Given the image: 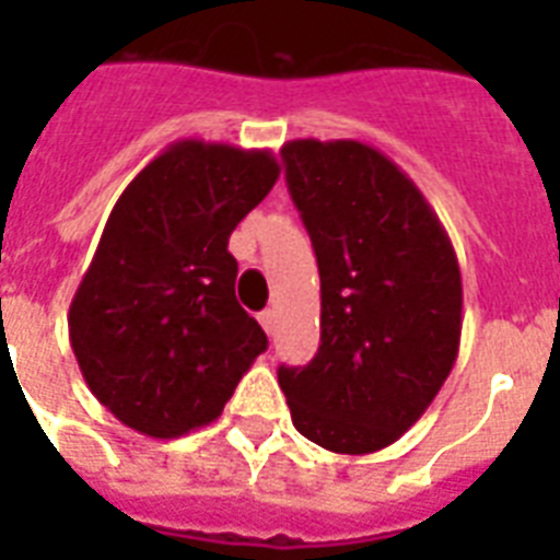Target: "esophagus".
Wrapping results in <instances>:
<instances>
[{
	"mask_svg": "<svg viewBox=\"0 0 560 560\" xmlns=\"http://www.w3.org/2000/svg\"><path fill=\"white\" fill-rule=\"evenodd\" d=\"M258 323H261V328L267 334L276 331V311H261V316H258Z\"/></svg>",
	"mask_w": 560,
	"mask_h": 560,
	"instance_id": "obj_1",
	"label": "esophagus"
}]
</instances>
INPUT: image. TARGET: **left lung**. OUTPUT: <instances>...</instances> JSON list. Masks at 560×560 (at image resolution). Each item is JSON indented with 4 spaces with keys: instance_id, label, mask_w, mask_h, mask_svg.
<instances>
[{
    "instance_id": "left-lung-1",
    "label": "left lung",
    "mask_w": 560,
    "mask_h": 560,
    "mask_svg": "<svg viewBox=\"0 0 560 560\" xmlns=\"http://www.w3.org/2000/svg\"><path fill=\"white\" fill-rule=\"evenodd\" d=\"M281 156L323 296L316 358L279 369L290 418L325 451H383L456 363L459 261L424 194L372 144L293 139Z\"/></svg>"
}]
</instances>
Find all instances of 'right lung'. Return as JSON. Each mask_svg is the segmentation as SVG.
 <instances>
[{"label":"right lung","mask_w":560,"mask_h":560,"mask_svg":"<svg viewBox=\"0 0 560 560\" xmlns=\"http://www.w3.org/2000/svg\"><path fill=\"white\" fill-rule=\"evenodd\" d=\"M272 151L179 139L121 191L69 305L90 392L151 439L211 424L267 334L235 299L229 235L276 186Z\"/></svg>","instance_id":"add662e5"}]
</instances>
